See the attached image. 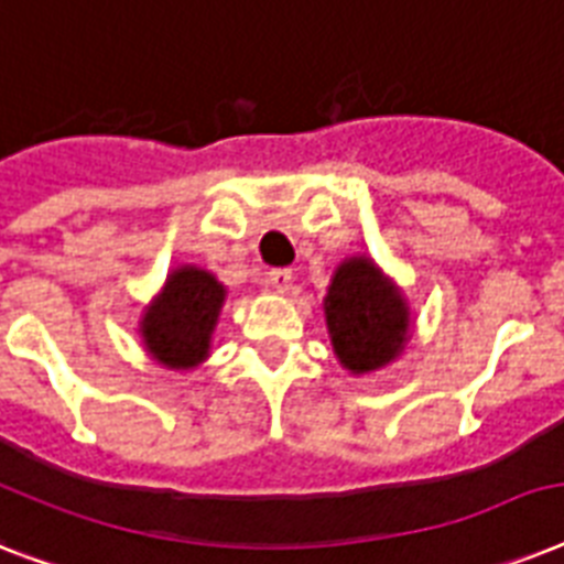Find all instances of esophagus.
I'll list each match as a JSON object with an SVG mask.
<instances>
[{"label":"esophagus","instance_id":"esophagus-1","mask_svg":"<svg viewBox=\"0 0 564 564\" xmlns=\"http://www.w3.org/2000/svg\"><path fill=\"white\" fill-rule=\"evenodd\" d=\"M265 283H269V290H274V292H290L292 290V272L290 269H272V272L265 274Z\"/></svg>","mask_w":564,"mask_h":564}]
</instances>
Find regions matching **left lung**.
Returning <instances> with one entry per match:
<instances>
[{"instance_id": "left-lung-1", "label": "left lung", "mask_w": 564, "mask_h": 564, "mask_svg": "<svg viewBox=\"0 0 564 564\" xmlns=\"http://www.w3.org/2000/svg\"><path fill=\"white\" fill-rule=\"evenodd\" d=\"M325 316L336 357L354 375L394 360L410 322L401 295L366 257H351L336 269L325 299Z\"/></svg>"}]
</instances>
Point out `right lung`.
Segmentation results:
<instances>
[{
  "label": "right lung",
  "instance_id": "add662e5",
  "mask_svg": "<svg viewBox=\"0 0 564 564\" xmlns=\"http://www.w3.org/2000/svg\"><path fill=\"white\" fill-rule=\"evenodd\" d=\"M225 301L221 286L210 272L184 265L170 274L161 299L145 310V348L170 369H189L202 362L210 348V334Z\"/></svg>",
  "mask_w": 564,
  "mask_h": 564
}]
</instances>
